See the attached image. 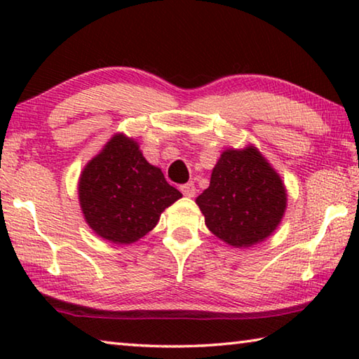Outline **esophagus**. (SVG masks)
<instances>
[{
  "label": "esophagus",
  "instance_id": "34e87169",
  "mask_svg": "<svg viewBox=\"0 0 359 359\" xmlns=\"http://www.w3.org/2000/svg\"><path fill=\"white\" fill-rule=\"evenodd\" d=\"M180 191L184 193V196H188V198H193L194 194H196V187H194L193 182H188V184H184L180 185Z\"/></svg>",
  "mask_w": 359,
  "mask_h": 359
}]
</instances>
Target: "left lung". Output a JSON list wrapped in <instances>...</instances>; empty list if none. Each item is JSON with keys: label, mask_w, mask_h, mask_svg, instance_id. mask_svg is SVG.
Masks as SVG:
<instances>
[{"label": "left lung", "mask_w": 359, "mask_h": 359, "mask_svg": "<svg viewBox=\"0 0 359 359\" xmlns=\"http://www.w3.org/2000/svg\"><path fill=\"white\" fill-rule=\"evenodd\" d=\"M205 226L233 247L264 241L280 223L287 191L255 147L223 151L209 188L196 198Z\"/></svg>", "instance_id": "left-lung-1"}]
</instances>
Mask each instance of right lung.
<instances>
[{
	"instance_id": "add662e5",
	"label": "right lung",
	"mask_w": 359,
	"mask_h": 359,
	"mask_svg": "<svg viewBox=\"0 0 359 359\" xmlns=\"http://www.w3.org/2000/svg\"><path fill=\"white\" fill-rule=\"evenodd\" d=\"M179 198L177 188L147 163L136 141L123 135L106 144L85 166L79 182L85 220L96 234L114 244L141 239Z\"/></svg>"
}]
</instances>
